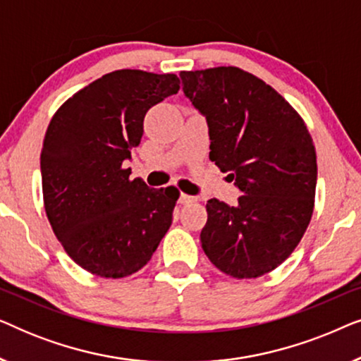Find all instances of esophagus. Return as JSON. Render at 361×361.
Wrapping results in <instances>:
<instances>
[{
	"label": "esophagus",
	"mask_w": 361,
	"mask_h": 361,
	"mask_svg": "<svg viewBox=\"0 0 361 361\" xmlns=\"http://www.w3.org/2000/svg\"><path fill=\"white\" fill-rule=\"evenodd\" d=\"M195 200V197H192V195H187V194H180L179 195V202L180 204H192V202Z\"/></svg>",
	"instance_id": "esophagus-1"
}]
</instances>
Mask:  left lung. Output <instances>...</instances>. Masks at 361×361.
Segmentation results:
<instances>
[{
  "label": "left lung",
  "mask_w": 361,
  "mask_h": 361,
  "mask_svg": "<svg viewBox=\"0 0 361 361\" xmlns=\"http://www.w3.org/2000/svg\"><path fill=\"white\" fill-rule=\"evenodd\" d=\"M182 90L205 118L210 159L230 172L235 207L210 199L202 248L233 278H258L293 253L314 210L317 161L302 118L238 67L180 72Z\"/></svg>",
  "instance_id": "obj_1"
}]
</instances>
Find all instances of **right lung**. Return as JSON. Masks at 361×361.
Segmentation results:
<instances>
[{
    "instance_id": "add662e5",
    "label": "right lung",
    "mask_w": 361,
    "mask_h": 361,
    "mask_svg": "<svg viewBox=\"0 0 361 361\" xmlns=\"http://www.w3.org/2000/svg\"><path fill=\"white\" fill-rule=\"evenodd\" d=\"M177 92L174 73L123 68L68 98L49 123L41 152L46 214L67 255L88 273H136L169 230L179 190L130 180L125 167L147 110Z\"/></svg>"
}]
</instances>
